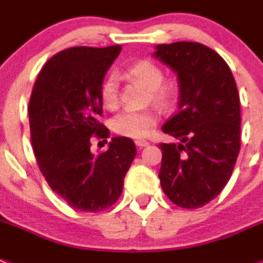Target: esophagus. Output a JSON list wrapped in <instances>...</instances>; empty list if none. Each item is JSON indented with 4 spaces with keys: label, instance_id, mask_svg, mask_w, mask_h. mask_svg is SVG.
Listing matches in <instances>:
<instances>
[{
    "label": "esophagus",
    "instance_id": "1",
    "mask_svg": "<svg viewBox=\"0 0 263 263\" xmlns=\"http://www.w3.org/2000/svg\"><path fill=\"white\" fill-rule=\"evenodd\" d=\"M135 144L138 145V147H140V148H143V147H147V145L149 144V142L148 140H144V139H136Z\"/></svg>",
    "mask_w": 263,
    "mask_h": 263
}]
</instances>
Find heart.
I'll return each instance as SVG.
<instances>
[{
	"instance_id": "b5f03b06",
	"label": "heart",
	"mask_w": 263,
	"mask_h": 263,
	"mask_svg": "<svg viewBox=\"0 0 263 263\" xmlns=\"http://www.w3.org/2000/svg\"><path fill=\"white\" fill-rule=\"evenodd\" d=\"M128 74L142 81L151 89L152 99L162 105H167L175 96V85L173 81L164 80V72L158 64L148 60H142L134 64ZM101 103L107 109H116L119 107V83L115 74L108 76L100 88ZM158 115L154 111L144 109H125L116 115L112 120V129L121 136L132 139L144 138L152 127H155Z\"/></svg>"
}]
</instances>
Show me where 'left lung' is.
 <instances>
[{
  "label": "left lung",
  "instance_id": "8db88e82",
  "mask_svg": "<svg viewBox=\"0 0 263 263\" xmlns=\"http://www.w3.org/2000/svg\"><path fill=\"white\" fill-rule=\"evenodd\" d=\"M154 56L179 79V109L162 127L180 143L162 148L160 186L183 209H199L224 189L240 148V101L226 61L199 43L160 44Z\"/></svg>",
  "mask_w": 263,
  "mask_h": 263
}]
</instances>
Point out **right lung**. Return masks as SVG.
I'll return each instance as SVG.
<instances>
[{
    "label": "right lung",
    "instance_id": "add662e5",
    "mask_svg": "<svg viewBox=\"0 0 263 263\" xmlns=\"http://www.w3.org/2000/svg\"><path fill=\"white\" fill-rule=\"evenodd\" d=\"M120 50V45L61 50L46 61L30 95V139L39 168L76 210L99 213L116 203L136 155L135 143L124 136L112 138L105 152H90V139L109 136L99 121L100 88Z\"/></svg>",
    "mask_w": 263,
    "mask_h": 263
}]
</instances>
